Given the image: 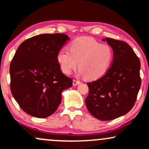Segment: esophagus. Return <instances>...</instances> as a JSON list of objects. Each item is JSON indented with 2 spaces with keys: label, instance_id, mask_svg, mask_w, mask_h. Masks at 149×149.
<instances>
[{
  "label": "esophagus",
  "instance_id": "esophagus-1",
  "mask_svg": "<svg viewBox=\"0 0 149 149\" xmlns=\"http://www.w3.org/2000/svg\"><path fill=\"white\" fill-rule=\"evenodd\" d=\"M81 84V82L78 81H76V80H73V86H78V85Z\"/></svg>",
  "mask_w": 149,
  "mask_h": 149
}]
</instances>
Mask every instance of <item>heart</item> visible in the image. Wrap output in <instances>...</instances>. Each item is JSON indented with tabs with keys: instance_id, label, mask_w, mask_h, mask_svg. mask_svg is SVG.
Listing matches in <instances>:
<instances>
[{
	"instance_id": "b5f03b06",
	"label": "heart",
	"mask_w": 149,
	"mask_h": 149,
	"mask_svg": "<svg viewBox=\"0 0 149 149\" xmlns=\"http://www.w3.org/2000/svg\"><path fill=\"white\" fill-rule=\"evenodd\" d=\"M113 57L112 48L107 45H100L86 37L73 40L69 45V51L61 49L56 59L62 71L69 74L73 69L79 68L78 74L87 79L100 78L108 70Z\"/></svg>"
}]
</instances>
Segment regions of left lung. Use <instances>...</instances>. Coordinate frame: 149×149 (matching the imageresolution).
I'll list each match as a JSON object with an SVG mask.
<instances>
[{"mask_svg":"<svg viewBox=\"0 0 149 149\" xmlns=\"http://www.w3.org/2000/svg\"><path fill=\"white\" fill-rule=\"evenodd\" d=\"M102 40L113 50V61L103 77L87 83L89 93L85 102L93 117L108 121L127 114L134 105L141 87V63L125 42L107 37Z\"/></svg>","mask_w":149,"mask_h":149,"instance_id":"8db88e82","label":"left lung"}]
</instances>
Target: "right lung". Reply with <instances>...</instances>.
<instances>
[{
	"instance_id": "1",
	"label": "right lung",
	"mask_w": 149,
	"mask_h": 149,
	"mask_svg": "<svg viewBox=\"0 0 149 149\" xmlns=\"http://www.w3.org/2000/svg\"><path fill=\"white\" fill-rule=\"evenodd\" d=\"M64 34H42L24 41L10 66V90L19 107L37 118L56 112L63 90L73 80L65 76L56 56L69 40Z\"/></svg>"
}]
</instances>
